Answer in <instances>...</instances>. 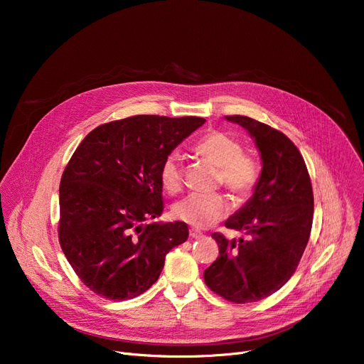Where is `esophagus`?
Here are the masks:
<instances>
[{
  "label": "esophagus",
  "instance_id": "obj_1",
  "mask_svg": "<svg viewBox=\"0 0 364 364\" xmlns=\"http://www.w3.org/2000/svg\"><path fill=\"white\" fill-rule=\"evenodd\" d=\"M190 237H192V239H200V237H203V235L199 230H195V228H192V230H190Z\"/></svg>",
  "mask_w": 364,
  "mask_h": 364
}]
</instances>
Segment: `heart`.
Returning a JSON list of instances; mask_svg holds the SVG:
<instances>
[{
  "label": "heart",
  "instance_id": "obj_1",
  "mask_svg": "<svg viewBox=\"0 0 364 364\" xmlns=\"http://www.w3.org/2000/svg\"><path fill=\"white\" fill-rule=\"evenodd\" d=\"M195 153L218 166L217 183L223 184L237 200L251 198L259 183L258 161L245 153L240 141L224 131H211L202 136ZM164 188L168 193H178L183 186V168L177 153H169L159 171ZM228 211V203L221 193H192L172 206V215L193 227L203 228L220 221Z\"/></svg>",
  "mask_w": 364,
  "mask_h": 364
}]
</instances>
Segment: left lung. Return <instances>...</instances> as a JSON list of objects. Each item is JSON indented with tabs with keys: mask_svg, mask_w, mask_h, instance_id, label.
<instances>
[{
	"mask_svg": "<svg viewBox=\"0 0 364 364\" xmlns=\"http://www.w3.org/2000/svg\"><path fill=\"white\" fill-rule=\"evenodd\" d=\"M225 118L255 139L262 171L254 196L225 221L245 236L236 242L213 233L220 255L203 279L227 301L257 302L279 291L296 270L311 233L313 187L298 147L282 131L242 114Z\"/></svg>",
	"mask_w": 364,
	"mask_h": 364,
	"instance_id": "obj_1",
	"label": "left lung"
}]
</instances>
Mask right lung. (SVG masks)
<instances>
[{
  "label": "right lung",
  "instance_id": "obj_1",
  "mask_svg": "<svg viewBox=\"0 0 364 364\" xmlns=\"http://www.w3.org/2000/svg\"><path fill=\"white\" fill-rule=\"evenodd\" d=\"M203 118L137 114L94 128L60 180L59 242L81 282L103 298L131 299L159 279L187 224L149 223L164 211V159Z\"/></svg>",
  "mask_w": 364,
  "mask_h": 364
}]
</instances>
